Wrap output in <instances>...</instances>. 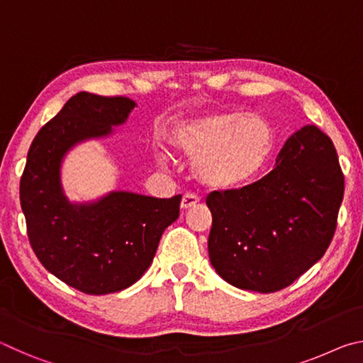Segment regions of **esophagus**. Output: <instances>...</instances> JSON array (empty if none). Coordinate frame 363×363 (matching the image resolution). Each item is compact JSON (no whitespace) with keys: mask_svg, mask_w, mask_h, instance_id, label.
Here are the masks:
<instances>
[{"mask_svg":"<svg viewBox=\"0 0 363 363\" xmlns=\"http://www.w3.org/2000/svg\"><path fill=\"white\" fill-rule=\"evenodd\" d=\"M199 201H200V199L195 194H186L181 200V208L182 210H189V208L195 206Z\"/></svg>","mask_w":363,"mask_h":363,"instance_id":"34e87169","label":"esophagus"}]
</instances>
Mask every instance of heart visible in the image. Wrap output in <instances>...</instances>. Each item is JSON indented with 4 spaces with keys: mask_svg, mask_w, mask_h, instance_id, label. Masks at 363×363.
Here are the masks:
<instances>
[{
    "mask_svg": "<svg viewBox=\"0 0 363 363\" xmlns=\"http://www.w3.org/2000/svg\"><path fill=\"white\" fill-rule=\"evenodd\" d=\"M171 145L194 162L205 187L229 190L259 173L272 152L274 134L259 116L210 113L177 128ZM167 163V157L160 158Z\"/></svg>",
    "mask_w": 363,
    "mask_h": 363,
    "instance_id": "1",
    "label": "heart"
}]
</instances>
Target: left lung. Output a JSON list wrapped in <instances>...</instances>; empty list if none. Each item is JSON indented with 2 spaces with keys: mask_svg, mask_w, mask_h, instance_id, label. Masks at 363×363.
I'll return each mask as SVG.
<instances>
[{
  "mask_svg": "<svg viewBox=\"0 0 363 363\" xmlns=\"http://www.w3.org/2000/svg\"><path fill=\"white\" fill-rule=\"evenodd\" d=\"M344 174L331 139L304 126L286 140L262 179L206 196L208 253L230 285L274 293L322 259L333 240Z\"/></svg>",
  "mask_w": 363,
  "mask_h": 363,
  "instance_id": "1",
  "label": "left lung"
}]
</instances>
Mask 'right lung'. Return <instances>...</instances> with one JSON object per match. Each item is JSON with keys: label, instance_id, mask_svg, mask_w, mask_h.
Returning <instances> with one entry per match:
<instances>
[{"label": "right lung", "instance_id": "add662e5", "mask_svg": "<svg viewBox=\"0 0 363 363\" xmlns=\"http://www.w3.org/2000/svg\"><path fill=\"white\" fill-rule=\"evenodd\" d=\"M136 106L123 96L70 97L35 136L21 177V206L36 257L86 294L121 291L138 281L152 264L163 230L179 218L181 195L113 192L93 205H72L60 189L65 152L83 139L106 136Z\"/></svg>", "mask_w": 363, "mask_h": 363}]
</instances>
